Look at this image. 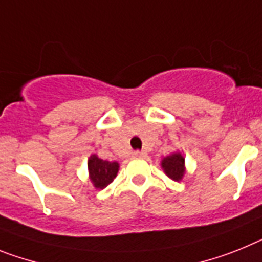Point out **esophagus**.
I'll list each match as a JSON object with an SVG mask.
<instances>
[{"label": "esophagus", "instance_id": "obj_1", "mask_svg": "<svg viewBox=\"0 0 262 262\" xmlns=\"http://www.w3.org/2000/svg\"><path fill=\"white\" fill-rule=\"evenodd\" d=\"M133 156L136 157V158H144V157H146V153H145V151H134Z\"/></svg>", "mask_w": 262, "mask_h": 262}]
</instances>
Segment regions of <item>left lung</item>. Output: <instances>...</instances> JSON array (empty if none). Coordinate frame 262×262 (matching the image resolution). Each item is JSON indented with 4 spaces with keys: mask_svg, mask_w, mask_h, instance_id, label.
Wrapping results in <instances>:
<instances>
[{
    "mask_svg": "<svg viewBox=\"0 0 262 262\" xmlns=\"http://www.w3.org/2000/svg\"><path fill=\"white\" fill-rule=\"evenodd\" d=\"M161 167L170 179L175 182H181L186 174V163L185 157L181 153H172L165 157L161 161Z\"/></svg>",
    "mask_w": 262,
    "mask_h": 262,
    "instance_id": "obj_1",
    "label": "left lung"
}]
</instances>
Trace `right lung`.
<instances>
[{"label": "right lung", "instance_id": "add662e5", "mask_svg": "<svg viewBox=\"0 0 262 262\" xmlns=\"http://www.w3.org/2000/svg\"><path fill=\"white\" fill-rule=\"evenodd\" d=\"M120 163L109 162L99 158L96 154H91L88 158V175L90 181L92 182L93 187L97 190H103L109 183H112L113 179L117 177Z\"/></svg>", "mask_w": 262, "mask_h": 262}]
</instances>
